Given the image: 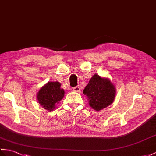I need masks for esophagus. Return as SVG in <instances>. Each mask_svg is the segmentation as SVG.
<instances>
[{
    "instance_id": "1",
    "label": "esophagus",
    "mask_w": 156,
    "mask_h": 156,
    "mask_svg": "<svg viewBox=\"0 0 156 156\" xmlns=\"http://www.w3.org/2000/svg\"><path fill=\"white\" fill-rule=\"evenodd\" d=\"M73 91L76 92H80V88L79 86H75L73 88Z\"/></svg>"
}]
</instances>
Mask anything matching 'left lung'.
<instances>
[{
	"label": "left lung",
	"mask_w": 156,
	"mask_h": 156,
	"mask_svg": "<svg viewBox=\"0 0 156 156\" xmlns=\"http://www.w3.org/2000/svg\"><path fill=\"white\" fill-rule=\"evenodd\" d=\"M83 93L88 97L90 106L95 110L99 111L113 102L115 89L109 80L95 74L90 80Z\"/></svg>",
	"instance_id": "8db88e82"
}]
</instances>
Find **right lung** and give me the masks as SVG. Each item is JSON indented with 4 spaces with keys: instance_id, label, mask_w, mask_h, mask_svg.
<instances>
[{
    "instance_id": "obj_1",
    "label": "right lung",
    "mask_w": 156,
    "mask_h": 156,
    "mask_svg": "<svg viewBox=\"0 0 156 156\" xmlns=\"http://www.w3.org/2000/svg\"><path fill=\"white\" fill-rule=\"evenodd\" d=\"M60 85L58 82H49L39 90L37 99L44 109L52 111L55 108L56 104L63 98L64 90L60 88Z\"/></svg>"
}]
</instances>
